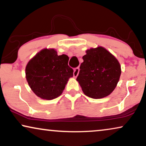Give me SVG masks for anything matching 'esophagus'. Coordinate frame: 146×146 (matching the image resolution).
Here are the masks:
<instances>
[{
    "mask_svg": "<svg viewBox=\"0 0 146 146\" xmlns=\"http://www.w3.org/2000/svg\"><path fill=\"white\" fill-rule=\"evenodd\" d=\"M79 71H80V69L78 67L74 69V72H73V75H74V77H77L78 75V73H79Z\"/></svg>",
    "mask_w": 146,
    "mask_h": 146,
    "instance_id": "esophagus-1",
    "label": "esophagus"
}]
</instances>
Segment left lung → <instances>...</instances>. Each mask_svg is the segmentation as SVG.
I'll list each match as a JSON object with an SVG mask.
<instances>
[{"label":"left lung","instance_id":"8db88e82","mask_svg":"<svg viewBox=\"0 0 146 146\" xmlns=\"http://www.w3.org/2000/svg\"><path fill=\"white\" fill-rule=\"evenodd\" d=\"M82 59L76 80L84 94L94 99L110 94L121 74L117 60L103 47L88 50Z\"/></svg>","mask_w":146,"mask_h":146}]
</instances>
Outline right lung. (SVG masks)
Listing matches in <instances>:
<instances>
[{
    "mask_svg": "<svg viewBox=\"0 0 146 146\" xmlns=\"http://www.w3.org/2000/svg\"><path fill=\"white\" fill-rule=\"evenodd\" d=\"M68 60L65 54L58 56L54 49H44L29 62L26 78L37 96L52 100L61 95L68 79L73 76Z\"/></svg>",
    "mask_w": 146,
    "mask_h": 146,
    "instance_id": "add662e5",
    "label": "right lung"
}]
</instances>
